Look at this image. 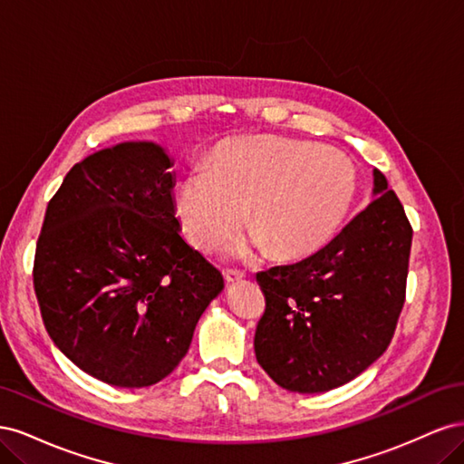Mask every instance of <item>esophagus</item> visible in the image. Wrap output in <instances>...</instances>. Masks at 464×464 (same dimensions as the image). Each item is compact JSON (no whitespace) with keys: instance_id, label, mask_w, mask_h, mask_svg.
<instances>
[{"instance_id":"34e87169","label":"esophagus","mask_w":464,"mask_h":464,"mask_svg":"<svg viewBox=\"0 0 464 464\" xmlns=\"http://www.w3.org/2000/svg\"><path fill=\"white\" fill-rule=\"evenodd\" d=\"M224 278H227L228 285H234V283H240L242 278H246V273L236 271V269H228V271H224Z\"/></svg>"}]
</instances>
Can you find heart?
Masks as SVG:
<instances>
[{
	"mask_svg": "<svg viewBox=\"0 0 464 464\" xmlns=\"http://www.w3.org/2000/svg\"><path fill=\"white\" fill-rule=\"evenodd\" d=\"M354 193V164L341 150L286 137H237L210 152L207 170L181 179L174 210L186 240L208 254L240 234L249 208L256 244L294 259L329 240ZM232 251L246 256L249 247Z\"/></svg>",
	"mask_w": 464,
	"mask_h": 464,
	"instance_id": "heart-1",
	"label": "heart"
}]
</instances>
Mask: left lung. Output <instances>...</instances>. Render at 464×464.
<instances>
[{
    "label": "left lung",
    "mask_w": 464,
    "mask_h": 464,
    "mask_svg": "<svg viewBox=\"0 0 464 464\" xmlns=\"http://www.w3.org/2000/svg\"><path fill=\"white\" fill-rule=\"evenodd\" d=\"M375 199L317 254L257 273L259 366L294 392L348 383L382 356L404 305L412 227L373 170Z\"/></svg>",
    "instance_id": "8db88e82"
}]
</instances>
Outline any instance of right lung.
Returning <instances> with one entry per match:
<instances>
[{
  "instance_id": "add662e5",
  "label": "right lung",
  "mask_w": 464,
  "mask_h": 464,
  "mask_svg": "<svg viewBox=\"0 0 464 464\" xmlns=\"http://www.w3.org/2000/svg\"><path fill=\"white\" fill-rule=\"evenodd\" d=\"M170 166L147 141L91 154L50 199L36 242L33 280L50 339L108 385L170 375L224 288L179 236Z\"/></svg>"
}]
</instances>
